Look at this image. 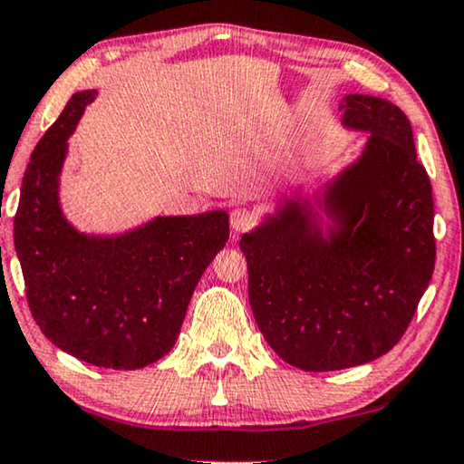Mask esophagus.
<instances>
[{
	"instance_id": "obj_1",
	"label": "esophagus",
	"mask_w": 464,
	"mask_h": 464,
	"mask_svg": "<svg viewBox=\"0 0 464 464\" xmlns=\"http://www.w3.org/2000/svg\"><path fill=\"white\" fill-rule=\"evenodd\" d=\"M254 225H256V217L250 210H246V208H237V210L231 212V227L235 233L250 231Z\"/></svg>"
}]
</instances>
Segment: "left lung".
Returning <instances> with one entry per match:
<instances>
[{
	"label": "left lung",
	"instance_id": "8db88e82",
	"mask_svg": "<svg viewBox=\"0 0 464 464\" xmlns=\"http://www.w3.org/2000/svg\"><path fill=\"white\" fill-rule=\"evenodd\" d=\"M343 123L370 132L330 201L344 229L324 239L298 204L239 239L260 332L285 363L332 372L389 353L433 276V193L412 126L393 102L349 94Z\"/></svg>",
	"mask_w": 464,
	"mask_h": 464
}]
</instances>
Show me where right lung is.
Here are the masks:
<instances>
[{
	"instance_id": "right-lung-1",
	"label": "right lung",
	"mask_w": 464,
	"mask_h": 464,
	"mask_svg": "<svg viewBox=\"0 0 464 464\" xmlns=\"http://www.w3.org/2000/svg\"><path fill=\"white\" fill-rule=\"evenodd\" d=\"M94 94L71 96L31 153L14 246L44 336L99 368L139 370L172 349L201 273L229 239V217L155 218L115 239L77 233L63 218L56 188L67 139Z\"/></svg>"
}]
</instances>
